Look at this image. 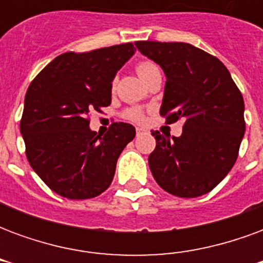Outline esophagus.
I'll return each mask as SVG.
<instances>
[{"label":"esophagus","mask_w":263,"mask_h":263,"mask_svg":"<svg viewBox=\"0 0 263 263\" xmlns=\"http://www.w3.org/2000/svg\"><path fill=\"white\" fill-rule=\"evenodd\" d=\"M143 129H141V128H137V137H139V135H142L143 134Z\"/></svg>","instance_id":"obj_1"}]
</instances>
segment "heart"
<instances>
[{
    "label": "heart",
    "mask_w": 263,
    "mask_h": 263,
    "mask_svg": "<svg viewBox=\"0 0 263 263\" xmlns=\"http://www.w3.org/2000/svg\"><path fill=\"white\" fill-rule=\"evenodd\" d=\"M156 71H159L158 69V66L155 65L154 62H151V60H142V62H139L137 65V73L138 76L142 79V81H145L148 77L156 73ZM126 117L132 121H142V112H141V109L139 108H131L126 111Z\"/></svg>",
    "instance_id": "1"
}]
</instances>
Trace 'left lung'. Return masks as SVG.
Listing matches in <instances>:
<instances>
[{
	"label": "left lung",
	"instance_id": "obj_1",
	"mask_svg": "<svg viewBox=\"0 0 263 263\" xmlns=\"http://www.w3.org/2000/svg\"><path fill=\"white\" fill-rule=\"evenodd\" d=\"M135 46L166 76L160 115L167 124L184 120L180 137L152 132L156 148L148 162L155 180L177 197L209 193L238 158L242 94L220 60L190 43L139 41Z\"/></svg>",
	"mask_w": 263,
	"mask_h": 263
}]
</instances>
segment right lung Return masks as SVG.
Instances as JSON below:
<instances>
[{"instance_id": "add662e5", "label": "right lung", "mask_w": 263, "mask_h": 263, "mask_svg": "<svg viewBox=\"0 0 263 263\" xmlns=\"http://www.w3.org/2000/svg\"><path fill=\"white\" fill-rule=\"evenodd\" d=\"M137 49L132 43L86 53H63L33 79L25 96L21 134L32 169L54 193L96 197L112 182L115 166L135 128L114 122L101 137L88 117L111 104L117 71Z\"/></svg>"}]
</instances>
